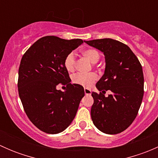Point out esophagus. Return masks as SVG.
<instances>
[{
  "instance_id": "obj_1",
  "label": "esophagus",
  "mask_w": 158,
  "mask_h": 158,
  "mask_svg": "<svg viewBox=\"0 0 158 158\" xmlns=\"http://www.w3.org/2000/svg\"><path fill=\"white\" fill-rule=\"evenodd\" d=\"M84 92H85V95H91V93H92V92H91L90 89H87V88L84 89Z\"/></svg>"
}]
</instances>
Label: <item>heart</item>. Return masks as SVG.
Segmentation results:
<instances>
[{
    "label": "heart",
    "instance_id": "heart-1",
    "mask_svg": "<svg viewBox=\"0 0 158 158\" xmlns=\"http://www.w3.org/2000/svg\"><path fill=\"white\" fill-rule=\"evenodd\" d=\"M82 54L93 63L98 62L100 58L99 52L93 48L84 49L82 51ZM76 56L73 52H69L66 55L64 60V66L68 72L74 71L76 67ZM97 78L98 76L94 73H88V74L79 73L73 75L72 77V82L74 84L81 85L85 88H89L96 81Z\"/></svg>",
    "mask_w": 158,
    "mask_h": 158
}]
</instances>
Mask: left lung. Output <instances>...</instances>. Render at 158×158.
Wrapping results in <instances>:
<instances>
[{
    "instance_id": "8db88e82",
    "label": "left lung",
    "mask_w": 158,
    "mask_h": 158,
    "mask_svg": "<svg viewBox=\"0 0 158 158\" xmlns=\"http://www.w3.org/2000/svg\"><path fill=\"white\" fill-rule=\"evenodd\" d=\"M85 43L102 52L106 59L105 73L95 85L100 92H92V120L103 133H121L131 125L142 102V66L131 49L115 40L106 38ZM107 90L113 93L106 97Z\"/></svg>"
}]
</instances>
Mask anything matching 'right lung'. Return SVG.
Wrapping results in <instances>:
<instances>
[{"instance_id":"obj_1","label":"right lung","mask_w":158,"mask_h":158,"mask_svg":"<svg viewBox=\"0 0 158 158\" xmlns=\"http://www.w3.org/2000/svg\"><path fill=\"white\" fill-rule=\"evenodd\" d=\"M83 43L47 36L23 54L18 71L19 96L30 122L42 131L58 134L72 123L85 95L83 87L71 84L64 66L66 55ZM67 86L64 92L57 85Z\"/></svg>"}]
</instances>
